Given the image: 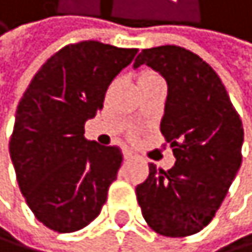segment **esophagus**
<instances>
[{
	"instance_id": "1",
	"label": "esophagus",
	"mask_w": 252,
	"mask_h": 252,
	"mask_svg": "<svg viewBox=\"0 0 252 252\" xmlns=\"http://www.w3.org/2000/svg\"><path fill=\"white\" fill-rule=\"evenodd\" d=\"M131 157H133V153H131L130 150H125V152H124V158H125V159H130Z\"/></svg>"
}]
</instances>
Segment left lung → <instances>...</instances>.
<instances>
[{
    "label": "left lung",
    "mask_w": 252,
    "mask_h": 252,
    "mask_svg": "<svg viewBox=\"0 0 252 252\" xmlns=\"http://www.w3.org/2000/svg\"><path fill=\"white\" fill-rule=\"evenodd\" d=\"M141 64L167 82L161 133L177 162L167 172L149 164L138 203L155 232L186 237L211 223L240 169L242 119L217 72L197 54L165 44L142 49L133 68Z\"/></svg>",
    "instance_id": "1"
}]
</instances>
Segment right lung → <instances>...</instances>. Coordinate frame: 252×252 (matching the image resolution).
Here are the masks:
<instances>
[{"instance_id":"right-lung-1","label":"right lung","mask_w":252,"mask_h":252,"mask_svg":"<svg viewBox=\"0 0 252 252\" xmlns=\"http://www.w3.org/2000/svg\"><path fill=\"white\" fill-rule=\"evenodd\" d=\"M138 49L80 41L55 52L33 75L15 114L10 159L26 203L44 226L74 232L107 201L122 162L119 147L85 138L111 80Z\"/></svg>"}]
</instances>
